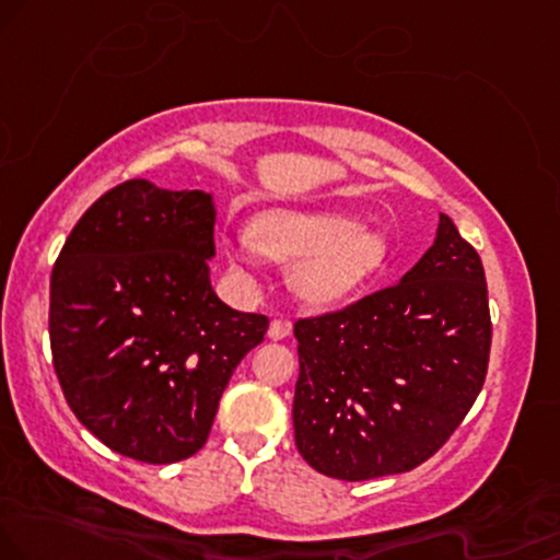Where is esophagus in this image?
I'll return each instance as SVG.
<instances>
[{
  "label": "esophagus",
  "instance_id": "1",
  "mask_svg": "<svg viewBox=\"0 0 560 560\" xmlns=\"http://www.w3.org/2000/svg\"><path fill=\"white\" fill-rule=\"evenodd\" d=\"M291 322L288 319H272V324H269V337L272 340H285L288 335H291Z\"/></svg>",
  "mask_w": 560,
  "mask_h": 560
}]
</instances>
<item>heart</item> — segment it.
Returning <instances> with one entry per match:
<instances>
[{"label": "heart", "instance_id": "heart-1", "mask_svg": "<svg viewBox=\"0 0 560 560\" xmlns=\"http://www.w3.org/2000/svg\"><path fill=\"white\" fill-rule=\"evenodd\" d=\"M228 259L236 272L252 275L265 254L295 261L293 288L308 303H335L361 288L386 259L382 231L358 225L337 212L275 210L259 218L257 228L225 241Z\"/></svg>", "mask_w": 560, "mask_h": 560}]
</instances>
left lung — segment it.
I'll list each match as a JSON object with an SVG mask.
<instances>
[{
    "label": "left lung",
    "instance_id": "8db88e82",
    "mask_svg": "<svg viewBox=\"0 0 560 560\" xmlns=\"http://www.w3.org/2000/svg\"><path fill=\"white\" fill-rule=\"evenodd\" d=\"M293 428L301 457L337 480L410 472L478 399L491 308L478 252L446 215L402 280L337 312L299 316Z\"/></svg>",
    "mask_w": 560,
    "mask_h": 560
}]
</instances>
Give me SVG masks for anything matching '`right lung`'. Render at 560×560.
I'll list each match as a JSON object with an SVG mask.
<instances>
[{"instance_id": "obj_1", "label": "right lung", "mask_w": 560, "mask_h": 560, "mask_svg": "<svg viewBox=\"0 0 560 560\" xmlns=\"http://www.w3.org/2000/svg\"><path fill=\"white\" fill-rule=\"evenodd\" d=\"M205 191L124 182L88 207L51 269L48 340L69 410L112 452L171 465L210 436L269 319L225 306Z\"/></svg>"}]
</instances>
